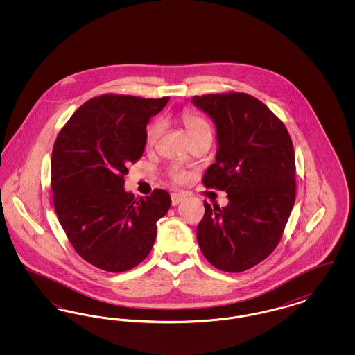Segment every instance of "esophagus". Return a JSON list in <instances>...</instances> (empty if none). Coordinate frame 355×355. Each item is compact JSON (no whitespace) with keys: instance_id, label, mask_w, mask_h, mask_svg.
Instances as JSON below:
<instances>
[{"instance_id":"34e87169","label":"esophagus","mask_w":355,"mask_h":355,"mask_svg":"<svg viewBox=\"0 0 355 355\" xmlns=\"http://www.w3.org/2000/svg\"><path fill=\"white\" fill-rule=\"evenodd\" d=\"M184 198H185V196L181 193H171V205L177 206L178 203L182 202Z\"/></svg>"}]
</instances>
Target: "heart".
I'll use <instances>...</instances> for the list:
<instances>
[{
    "label": "heart",
    "instance_id": "b5f03b06",
    "mask_svg": "<svg viewBox=\"0 0 355 355\" xmlns=\"http://www.w3.org/2000/svg\"><path fill=\"white\" fill-rule=\"evenodd\" d=\"M182 122L185 125L186 132L190 138L196 137L197 135H201V133H207V132H211L210 130V125L207 123L206 119H203L202 117L197 116V114H193L190 112H184L182 116ZM162 128H164V123L161 119H157L152 122L146 130V144L148 145H154L155 141L158 139V137L162 133ZM170 177L174 180V181H184L185 180V173L178 168H171L170 170Z\"/></svg>",
    "mask_w": 355,
    "mask_h": 355
}]
</instances>
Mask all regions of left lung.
<instances>
[{
    "mask_svg": "<svg viewBox=\"0 0 355 355\" xmlns=\"http://www.w3.org/2000/svg\"><path fill=\"white\" fill-rule=\"evenodd\" d=\"M213 119L218 149L203 185L227 193L229 203L205 205L197 227L203 257L217 269L248 270L278 245L295 201V155L284 122L246 93L196 96Z\"/></svg>",
    "mask_w": 355,
    "mask_h": 355,
    "instance_id": "1",
    "label": "left lung"
}]
</instances>
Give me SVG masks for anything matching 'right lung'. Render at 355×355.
<instances>
[{"instance_id":"obj_1","label":"right lung","mask_w":355,"mask_h":355,"mask_svg":"<svg viewBox=\"0 0 355 355\" xmlns=\"http://www.w3.org/2000/svg\"><path fill=\"white\" fill-rule=\"evenodd\" d=\"M169 97L103 94L85 102L61 129L51 153L58 220L86 262L110 272L133 269L150 253L157 220L171 205L166 190L135 198L125 190L128 165L146 145V125Z\"/></svg>"}]
</instances>
